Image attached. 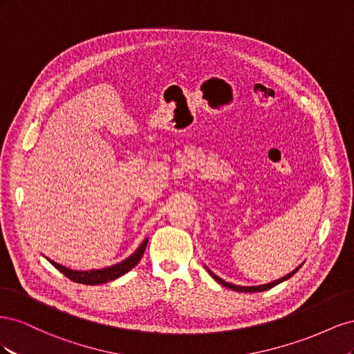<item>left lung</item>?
<instances>
[{"label": "left lung", "instance_id": "8db88e82", "mask_svg": "<svg viewBox=\"0 0 354 354\" xmlns=\"http://www.w3.org/2000/svg\"><path fill=\"white\" fill-rule=\"evenodd\" d=\"M299 269V267H298ZM298 269H295L292 273H289V274H286V276H283V277H281V279H277V281H274V282H272V283H267V285H260V286H238V285H233V283H229V282H224L223 279H220L218 276H216L209 269H207L208 270V273L214 277V279H216L220 285H223V286H226V288H230V289H233V291H238V292H261V291H267V289H270V288H273V286H276V285H279L281 282H283V281H286V279H289V277L291 276H294L297 272H298Z\"/></svg>", "mask_w": 354, "mask_h": 354}]
</instances>
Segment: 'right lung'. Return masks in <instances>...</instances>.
Returning <instances> with one entry per match:
<instances>
[{"label":"right lung","instance_id":"1","mask_svg":"<svg viewBox=\"0 0 354 354\" xmlns=\"http://www.w3.org/2000/svg\"><path fill=\"white\" fill-rule=\"evenodd\" d=\"M146 245H147V239H145L142 242V245L137 248V251L131 257H128V259L124 260L122 263H118L115 266L106 267V269H100V270H88V272L71 270V269H68V267L62 266L59 263H55L53 260H48V261L53 266H55L59 272H62L63 274L69 277V279L73 281V282L84 283V285H100V283H106L109 281H113V279H116V277H120V276L125 274L127 272H130L133 267L138 261H140L142 255L146 250Z\"/></svg>","mask_w":354,"mask_h":354}]
</instances>
